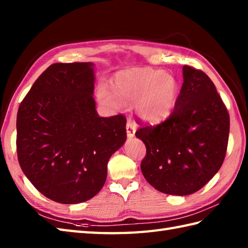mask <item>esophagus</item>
<instances>
[{"label": "esophagus", "instance_id": "esophagus-1", "mask_svg": "<svg viewBox=\"0 0 248 248\" xmlns=\"http://www.w3.org/2000/svg\"><path fill=\"white\" fill-rule=\"evenodd\" d=\"M125 128H127L128 138H133L134 134H135V131H136V125L133 123V121L131 120V119H129L127 121V125H125Z\"/></svg>", "mask_w": 248, "mask_h": 248}]
</instances>
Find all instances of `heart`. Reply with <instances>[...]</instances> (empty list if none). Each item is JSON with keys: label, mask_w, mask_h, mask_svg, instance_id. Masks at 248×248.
<instances>
[{"label": "heart", "mask_w": 248, "mask_h": 248, "mask_svg": "<svg viewBox=\"0 0 248 248\" xmlns=\"http://www.w3.org/2000/svg\"><path fill=\"white\" fill-rule=\"evenodd\" d=\"M115 92L120 100L131 104L136 103V109L141 118L159 121L167 117L175 105L177 83L167 73L143 69L118 78ZM100 100L107 105L118 108L119 100L104 91L99 93Z\"/></svg>", "instance_id": "heart-1"}]
</instances>
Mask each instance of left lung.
<instances>
[{
    "label": "left lung",
    "mask_w": 248,
    "mask_h": 248,
    "mask_svg": "<svg viewBox=\"0 0 248 248\" xmlns=\"http://www.w3.org/2000/svg\"><path fill=\"white\" fill-rule=\"evenodd\" d=\"M229 127L228 110L211 78L183 66V84L170 115L135 132L146 146L140 163L145 179L165 194L199 191L223 164Z\"/></svg>",
    "instance_id": "obj_1"
}]
</instances>
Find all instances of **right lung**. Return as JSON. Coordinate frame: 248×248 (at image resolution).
I'll return each instance as SVG.
<instances>
[{"instance_id": "1", "label": "right lung", "mask_w": 248, "mask_h": 248, "mask_svg": "<svg viewBox=\"0 0 248 248\" xmlns=\"http://www.w3.org/2000/svg\"><path fill=\"white\" fill-rule=\"evenodd\" d=\"M92 62H56L20 103L17 155L21 170L46 197L80 203L99 193L110 155L127 139L123 114L100 117Z\"/></svg>"}]
</instances>
